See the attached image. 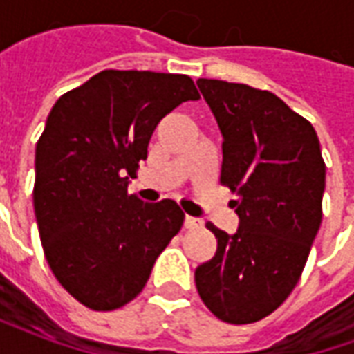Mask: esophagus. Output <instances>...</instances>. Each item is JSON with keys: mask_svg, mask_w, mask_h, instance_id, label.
I'll return each mask as SVG.
<instances>
[{"mask_svg": "<svg viewBox=\"0 0 354 354\" xmlns=\"http://www.w3.org/2000/svg\"><path fill=\"white\" fill-rule=\"evenodd\" d=\"M201 225H203V222H201V220L193 218V216H185V220H184L185 230H199Z\"/></svg>", "mask_w": 354, "mask_h": 354, "instance_id": "1", "label": "esophagus"}]
</instances>
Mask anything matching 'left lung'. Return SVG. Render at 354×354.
I'll use <instances>...</instances> for the list:
<instances>
[{
	"instance_id": "8db88e82",
	"label": "left lung",
	"mask_w": 354,
	"mask_h": 354,
	"mask_svg": "<svg viewBox=\"0 0 354 354\" xmlns=\"http://www.w3.org/2000/svg\"><path fill=\"white\" fill-rule=\"evenodd\" d=\"M222 132V180L237 199V231L212 223V260L195 269L201 299L223 322L273 313L301 277L322 220L326 167L313 124L269 91L197 81Z\"/></svg>"
}]
</instances>
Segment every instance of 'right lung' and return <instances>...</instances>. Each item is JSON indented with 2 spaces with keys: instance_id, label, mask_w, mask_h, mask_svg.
Listing matches in <instances>:
<instances>
[{
  "instance_id": "1",
  "label": "right lung",
  "mask_w": 354,
  "mask_h": 354,
  "mask_svg": "<svg viewBox=\"0 0 354 354\" xmlns=\"http://www.w3.org/2000/svg\"><path fill=\"white\" fill-rule=\"evenodd\" d=\"M197 98L182 73L104 70L50 109L35 146V220L50 271L88 309L138 296L182 227L174 201L129 195L127 174L162 117Z\"/></svg>"
}]
</instances>
